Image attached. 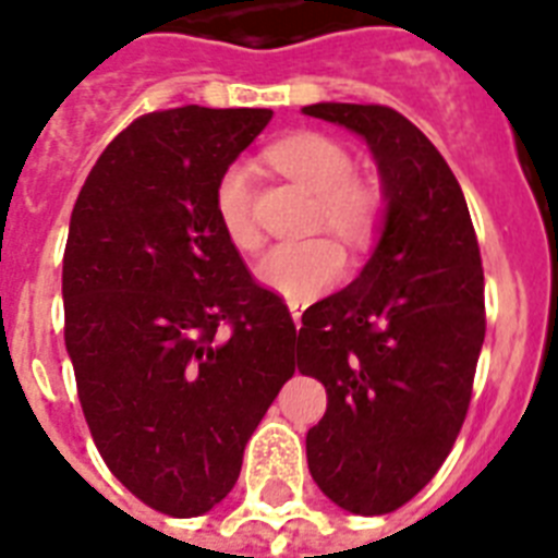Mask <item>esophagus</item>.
<instances>
[{
  "instance_id": "34e87169",
  "label": "esophagus",
  "mask_w": 558,
  "mask_h": 558,
  "mask_svg": "<svg viewBox=\"0 0 558 558\" xmlns=\"http://www.w3.org/2000/svg\"><path fill=\"white\" fill-rule=\"evenodd\" d=\"M303 310H306V306H303L301 301H289V312H292V320H294V326H301Z\"/></svg>"
}]
</instances>
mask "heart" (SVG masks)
I'll return each instance as SVG.
<instances>
[{"instance_id": "obj_1", "label": "heart", "mask_w": 558, "mask_h": 558, "mask_svg": "<svg viewBox=\"0 0 558 558\" xmlns=\"http://www.w3.org/2000/svg\"><path fill=\"white\" fill-rule=\"evenodd\" d=\"M266 157L275 169L318 194V220L326 229L355 246L373 238L381 217V192L366 180L350 177L352 157L341 143L301 131L275 143ZM215 217L234 248L255 252L260 246V229L252 211V171L243 162H232L217 177ZM343 266V248L320 234L271 246L257 264V280L289 301H315L341 280Z\"/></svg>"}]
</instances>
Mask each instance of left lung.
<instances>
[{"instance_id":"8db88e82","label":"left lung","mask_w":558,"mask_h":558,"mask_svg":"<svg viewBox=\"0 0 558 558\" xmlns=\"http://www.w3.org/2000/svg\"><path fill=\"white\" fill-rule=\"evenodd\" d=\"M303 114L355 131L384 194L361 275L301 318L298 369L329 396L306 461L338 507L392 513L438 473L468 415L484 343L478 240L459 180L407 117L352 102Z\"/></svg>"}]
</instances>
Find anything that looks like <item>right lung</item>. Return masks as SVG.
<instances>
[{"label": "right lung", "mask_w": 558, "mask_h": 558, "mask_svg": "<svg viewBox=\"0 0 558 558\" xmlns=\"http://www.w3.org/2000/svg\"><path fill=\"white\" fill-rule=\"evenodd\" d=\"M269 108L183 106L134 120L76 197L62 257L65 350L108 470L192 519L234 487L294 373L287 303L220 232L215 185Z\"/></svg>", "instance_id": "right-lung-1"}]
</instances>
